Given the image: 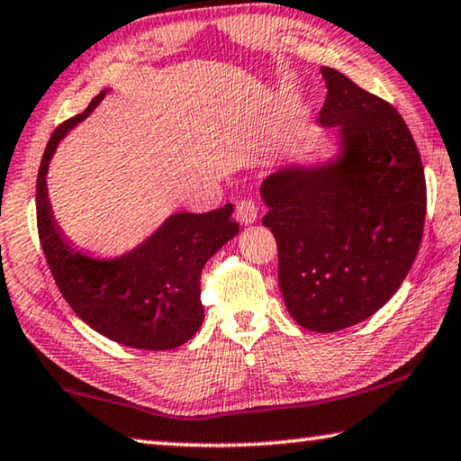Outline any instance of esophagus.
Segmentation results:
<instances>
[{
	"label": "esophagus",
	"mask_w": 461,
	"mask_h": 461,
	"mask_svg": "<svg viewBox=\"0 0 461 461\" xmlns=\"http://www.w3.org/2000/svg\"><path fill=\"white\" fill-rule=\"evenodd\" d=\"M235 216H237V221H239L240 224L249 226V224L257 222V218H259V212H257L255 202H251V200H243V202H239V204H237V212H235Z\"/></svg>",
	"instance_id": "esophagus-1"
}]
</instances>
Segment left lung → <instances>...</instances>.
<instances>
[{
  "label": "left lung",
  "instance_id": "obj_1",
  "mask_svg": "<svg viewBox=\"0 0 461 461\" xmlns=\"http://www.w3.org/2000/svg\"><path fill=\"white\" fill-rule=\"evenodd\" d=\"M324 159L289 161L261 184L279 249V289L297 324L338 332L397 294L423 237L425 174L405 121L342 72L321 67Z\"/></svg>",
  "mask_w": 461,
  "mask_h": 461
}]
</instances>
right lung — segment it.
Wrapping results in <instances>:
<instances>
[{
    "instance_id": "right-lung-1",
    "label": "right lung",
    "mask_w": 461,
    "mask_h": 461,
    "mask_svg": "<svg viewBox=\"0 0 461 461\" xmlns=\"http://www.w3.org/2000/svg\"><path fill=\"white\" fill-rule=\"evenodd\" d=\"M52 133L38 169V232L56 285L77 316L113 342L140 350H172L204 320L200 271L237 237L232 204L212 212L169 214L148 239L117 257L85 253L67 237L48 198V167L60 141L91 115L104 95Z\"/></svg>"
}]
</instances>
